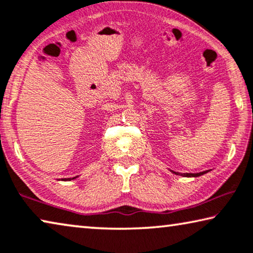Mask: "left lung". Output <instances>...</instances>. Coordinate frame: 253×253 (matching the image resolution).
<instances>
[{
  "mask_svg": "<svg viewBox=\"0 0 253 253\" xmlns=\"http://www.w3.org/2000/svg\"><path fill=\"white\" fill-rule=\"evenodd\" d=\"M174 174H176V175H181V176H184V177H198L200 175H204V174L208 173L209 170H204V172H200V173H178V172H174L172 170Z\"/></svg>",
  "mask_w": 253,
  "mask_h": 253,
  "instance_id": "8db88e82",
  "label": "left lung"
}]
</instances>
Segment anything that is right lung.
Returning <instances> with one entry per match:
<instances>
[{"instance_id":"obj_1","label":"right lung","mask_w":253,"mask_h":253,"mask_svg":"<svg viewBox=\"0 0 253 253\" xmlns=\"http://www.w3.org/2000/svg\"><path fill=\"white\" fill-rule=\"evenodd\" d=\"M76 177H78V176H76ZM76 177H72V178H68V181H71V180H73V178H76Z\"/></svg>"}]
</instances>
